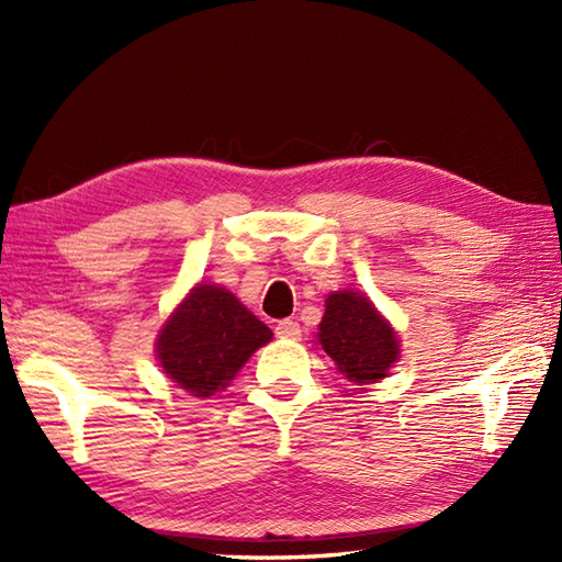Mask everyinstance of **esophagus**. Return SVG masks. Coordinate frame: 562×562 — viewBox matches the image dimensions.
<instances>
[{
  "mask_svg": "<svg viewBox=\"0 0 562 562\" xmlns=\"http://www.w3.org/2000/svg\"><path fill=\"white\" fill-rule=\"evenodd\" d=\"M274 336L288 338V340H296V338L302 336V328H300V324H296V321L284 318V321H280L278 326H274Z\"/></svg>",
  "mask_w": 562,
  "mask_h": 562,
  "instance_id": "1",
  "label": "esophagus"
}]
</instances>
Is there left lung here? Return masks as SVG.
<instances>
[{
  "mask_svg": "<svg viewBox=\"0 0 562 562\" xmlns=\"http://www.w3.org/2000/svg\"><path fill=\"white\" fill-rule=\"evenodd\" d=\"M316 338L340 374L357 386L384 379L401 352L389 321L367 294L352 290L328 294Z\"/></svg>",
  "mask_w": 562,
  "mask_h": 562,
  "instance_id": "obj_1",
  "label": "left lung"
}]
</instances>
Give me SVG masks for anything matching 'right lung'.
Instances as JSON below:
<instances>
[{
	"label": "right lung",
	"instance_id": "1",
	"mask_svg": "<svg viewBox=\"0 0 562 562\" xmlns=\"http://www.w3.org/2000/svg\"><path fill=\"white\" fill-rule=\"evenodd\" d=\"M272 330L217 284H198L178 304L157 338L164 374L190 396L224 391Z\"/></svg>",
	"mask_w": 562,
	"mask_h": 562
}]
</instances>
